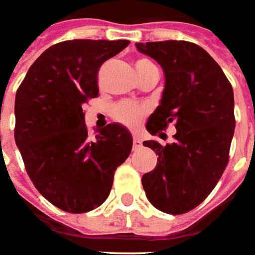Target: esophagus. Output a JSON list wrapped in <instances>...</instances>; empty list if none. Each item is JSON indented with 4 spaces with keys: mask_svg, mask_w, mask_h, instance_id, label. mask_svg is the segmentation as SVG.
Returning <instances> with one entry per match:
<instances>
[{
    "mask_svg": "<svg viewBox=\"0 0 255 255\" xmlns=\"http://www.w3.org/2000/svg\"><path fill=\"white\" fill-rule=\"evenodd\" d=\"M141 145H142L141 137H138L137 134H133V148H134V149H138V148H141Z\"/></svg>",
    "mask_w": 255,
    "mask_h": 255,
    "instance_id": "esophagus-1",
    "label": "esophagus"
}]
</instances>
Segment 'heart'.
I'll use <instances>...</instances> for the list:
<instances>
[{"instance_id":"b5f03b06","label":"heart","mask_w":255,"mask_h":255,"mask_svg":"<svg viewBox=\"0 0 255 255\" xmlns=\"http://www.w3.org/2000/svg\"><path fill=\"white\" fill-rule=\"evenodd\" d=\"M149 60L147 59H140L137 60L136 68H138L142 64H145ZM114 118L118 121L119 124L125 125V126H129V128H134L137 125L140 124L144 118V115L147 114V108L138 106L136 103L131 102H122L117 104L114 107Z\"/></svg>"}]
</instances>
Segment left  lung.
Returning <instances> with one entry per match:
<instances>
[{"label": "left lung", "mask_w": 255, "mask_h": 255, "mask_svg": "<svg viewBox=\"0 0 255 255\" xmlns=\"http://www.w3.org/2000/svg\"><path fill=\"white\" fill-rule=\"evenodd\" d=\"M136 46L165 73L160 106L145 128L156 134L173 122L177 130L171 144L142 142L159 156L155 169L142 176V188L158 210L184 214L209 196L228 165L235 131L234 89L199 45L160 41Z\"/></svg>", "instance_id": "left-lung-1"}]
</instances>
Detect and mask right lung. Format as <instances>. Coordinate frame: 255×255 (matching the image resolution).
Segmentation results:
<instances>
[{
    "instance_id": "right-lung-1",
    "label": "right lung",
    "mask_w": 255,
    "mask_h": 255,
    "mask_svg": "<svg viewBox=\"0 0 255 255\" xmlns=\"http://www.w3.org/2000/svg\"><path fill=\"white\" fill-rule=\"evenodd\" d=\"M128 39H73L50 46L16 92L15 141L38 192L68 213H86L107 199L114 173L130 155V131L119 124L96 130L82 106L97 97V74Z\"/></svg>"
}]
</instances>
